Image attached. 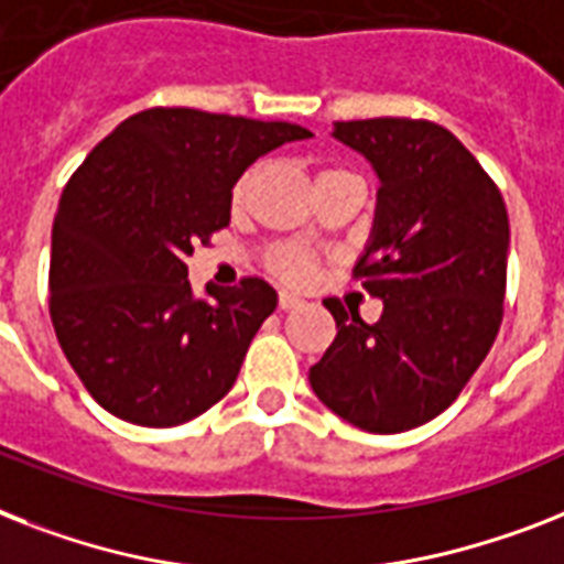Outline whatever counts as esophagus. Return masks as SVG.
Instances as JSON below:
<instances>
[{"mask_svg": "<svg viewBox=\"0 0 564 564\" xmlns=\"http://www.w3.org/2000/svg\"><path fill=\"white\" fill-rule=\"evenodd\" d=\"M297 304H301V297L292 295V292H281V295H278V306H281L283 313H286V310H295Z\"/></svg>", "mask_w": 564, "mask_h": 564, "instance_id": "1", "label": "esophagus"}]
</instances>
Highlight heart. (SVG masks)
<instances>
[{
  "label": "heart",
  "instance_id": "obj_1",
  "mask_svg": "<svg viewBox=\"0 0 564 564\" xmlns=\"http://www.w3.org/2000/svg\"><path fill=\"white\" fill-rule=\"evenodd\" d=\"M258 173L260 167H249V171L237 178L235 191H231V205H235V208L246 205L251 187H254V182H258ZM329 173H341V171H324L318 173V178L329 176ZM267 263L269 269L281 278V281H290V283H306L315 272V258L310 254V251L297 249V246H274V249L269 251Z\"/></svg>",
  "mask_w": 564,
  "mask_h": 564
}]
</instances>
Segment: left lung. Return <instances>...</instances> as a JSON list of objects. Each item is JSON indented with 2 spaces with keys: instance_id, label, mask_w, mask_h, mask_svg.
Listing matches in <instances>:
<instances>
[{
  "instance_id": "obj_1",
  "label": "left lung",
  "mask_w": 564,
  "mask_h": 564,
  "mask_svg": "<svg viewBox=\"0 0 564 564\" xmlns=\"http://www.w3.org/2000/svg\"><path fill=\"white\" fill-rule=\"evenodd\" d=\"M333 139L379 176L356 274L382 315L365 324L327 297L338 333L310 368V386L361 432H409L457 400L496 341L510 219L496 182L441 123L336 121Z\"/></svg>"
}]
</instances>
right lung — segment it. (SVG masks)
<instances>
[{
  "label": "right lung",
  "mask_w": 564,
  "mask_h": 564,
  "mask_svg": "<svg viewBox=\"0 0 564 564\" xmlns=\"http://www.w3.org/2000/svg\"><path fill=\"white\" fill-rule=\"evenodd\" d=\"M310 135L290 121L155 107L118 123L68 178L48 310L68 365L109 414L167 429L231 391L278 292L246 278L196 297L185 260L228 226L246 167Z\"/></svg>",
  "instance_id": "obj_1"
}]
</instances>
